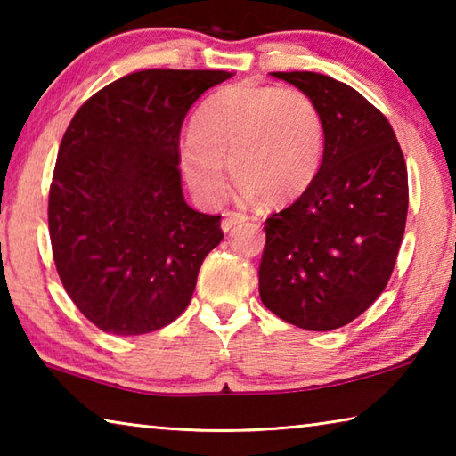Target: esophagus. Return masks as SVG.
<instances>
[{
    "label": "esophagus",
    "instance_id": "obj_1",
    "mask_svg": "<svg viewBox=\"0 0 456 456\" xmlns=\"http://www.w3.org/2000/svg\"><path fill=\"white\" fill-rule=\"evenodd\" d=\"M245 221H247V215H243V213H227V217L221 223V229L225 231V233H229V231L235 225H239V223H245Z\"/></svg>",
    "mask_w": 456,
    "mask_h": 456
}]
</instances>
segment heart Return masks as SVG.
I'll list each match as a JSON object with an SVG mask.
<instances>
[{
  "label": "heart",
  "mask_w": 456,
  "mask_h": 456,
  "mask_svg": "<svg viewBox=\"0 0 456 456\" xmlns=\"http://www.w3.org/2000/svg\"><path fill=\"white\" fill-rule=\"evenodd\" d=\"M323 159L320 108L297 88L231 84L199 106L179 146L184 181L200 203L217 207L231 173L245 197L285 205L310 189Z\"/></svg>",
  "instance_id": "obj_1"
}]
</instances>
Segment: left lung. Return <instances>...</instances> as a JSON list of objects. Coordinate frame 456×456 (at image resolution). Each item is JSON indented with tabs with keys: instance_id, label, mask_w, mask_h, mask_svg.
Masks as SVG:
<instances>
[{
	"instance_id": "8db88e82",
	"label": "left lung",
	"mask_w": 456,
	"mask_h": 456,
	"mask_svg": "<svg viewBox=\"0 0 456 456\" xmlns=\"http://www.w3.org/2000/svg\"><path fill=\"white\" fill-rule=\"evenodd\" d=\"M320 108L323 159L302 197L265 221L261 302L293 326L330 331L372 305L403 243L408 173L395 130L330 76L272 72Z\"/></svg>"
}]
</instances>
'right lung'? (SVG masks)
I'll return each mask as SVG.
<instances>
[{
	"label": "right lung",
	"mask_w": 456,
	"mask_h": 456,
	"mask_svg": "<svg viewBox=\"0 0 456 456\" xmlns=\"http://www.w3.org/2000/svg\"><path fill=\"white\" fill-rule=\"evenodd\" d=\"M223 70H141L74 114L50 184L53 264L76 307L106 334L141 336L187 310L221 215L184 203L183 120Z\"/></svg>",
	"instance_id": "obj_1"
}]
</instances>
